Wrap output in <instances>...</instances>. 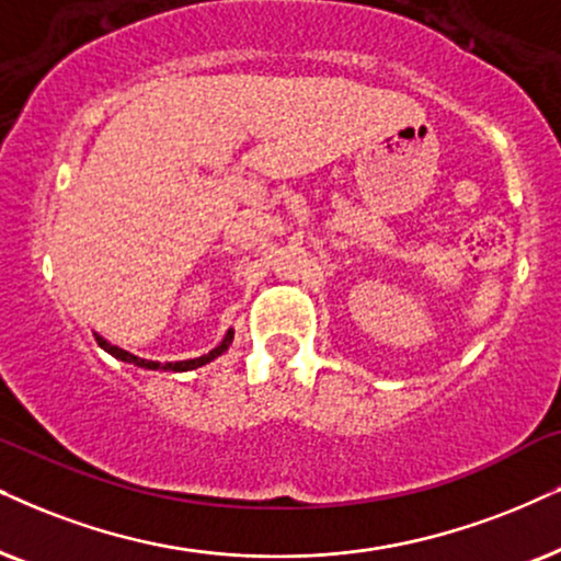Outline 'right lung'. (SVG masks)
<instances>
[{
	"label": "right lung",
	"instance_id": "right-lung-1",
	"mask_svg": "<svg viewBox=\"0 0 561 561\" xmlns=\"http://www.w3.org/2000/svg\"><path fill=\"white\" fill-rule=\"evenodd\" d=\"M95 342H98V346H101V350L113 354V357H116V359H122V363L145 367V370L186 373V370H196V367L207 365V363H211V359H215V357H219V354H222V352H228V346L232 344V329H230L228 333H225L222 342H219V346H215V350H211L209 354H202V357H196V359H181V363H165V365H162V363H152V359H141V357H137V354L122 350V346H113V344L105 342L103 336H98V333H95Z\"/></svg>",
	"mask_w": 561,
	"mask_h": 561
}]
</instances>
